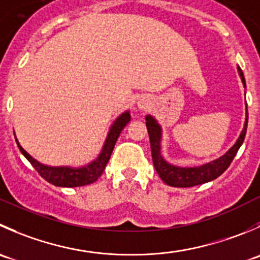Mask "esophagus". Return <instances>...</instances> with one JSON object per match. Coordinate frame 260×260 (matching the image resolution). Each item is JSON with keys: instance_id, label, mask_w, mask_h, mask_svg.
<instances>
[{"instance_id": "obj_1", "label": "esophagus", "mask_w": 260, "mask_h": 260, "mask_svg": "<svg viewBox=\"0 0 260 260\" xmlns=\"http://www.w3.org/2000/svg\"><path fill=\"white\" fill-rule=\"evenodd\" d=\"M140 107H141V108H143V105H141V104H140Z\"/></svg>"}]
</instances>
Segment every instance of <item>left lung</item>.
Wrapping results in <instances>:
<instances>
[{
  "mask_svg": "<svg viewBox=\"0 0 260 260\" xmlns=\"http://www.w3.org/2000/svg\"><path fill=\"white\" fill-rule=\"evenodd\" d=\"M239 74H240L241 81H243L244 86H245V79H244V74L241 69H239ZM248 110V109H246ZM146 127L148 131V137H150L151 143V153H152V161L155 165L156 171H157L158 176L164 183H166L170 186H178V188H186V186H194L200 185V184L207 183V181L213 180V179L218 178L226 169L230 166L233 162L234 157L238 153L239 148L243 145L244 138L246 135V127H248V113H246V119L244 129L241 132L240 137L238 138L235 145L228 151L223 156H221L217 160L212 161V162L205 164L198 168H179V166L170 165L166 162L161 156V127L157 124L155 118L151 115L146 117Z\"/></svg>",
  "mask_w": 260,
  "mask_h": 260,
  "instance_id": "obj_1",
  "label": "left lung"
}]
</instances>
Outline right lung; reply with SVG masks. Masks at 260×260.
<instances>
[{"mask_svg":"<svg viewBox=\"0 0 260 260\" xmlns=\"http://www.w3.org/2000/svg\"><path fill=\"white\" fill-rule=\"evenodd\" d=\"M129 120V112L123 113L119 118H117L114 124L110 128L109 135H108L107 141H105L104 147H103L100 155L98 156L96 160H94L91 164H89L87 166H84V168L75 169L67 168V166L53 168V166L43 165V164L38 162L35 158H32L31 156L19 145V141L17 140L16 143L17 146H19L22 155L27 158V161L31 164L32 168L38 171V174H39L42 178H44L48 183H52L53 185L55 186H69V188L87 185V184H91L94 183V181H96L98 178L103 174L108 161H109L110 156H112L113 148H114L115 142H117L120 132H122L123 128L128 124Z\"/></svg>","mask_w":260,"mask_h":260,"instance_id":"right-lung-1","label":"right lung"}]
</instances>
